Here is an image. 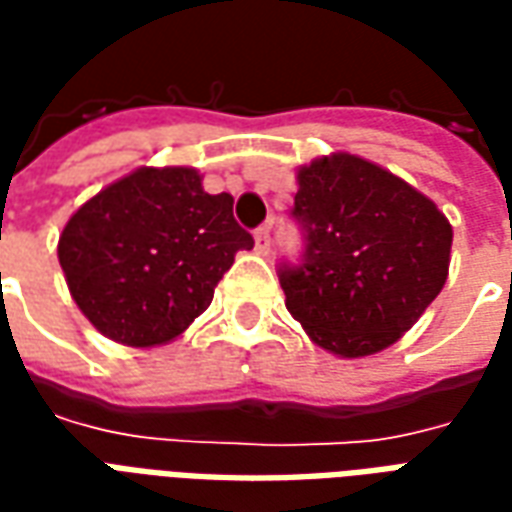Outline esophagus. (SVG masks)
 I'll return each instance as SVG.
<instances>
[{"label":"esophagus","mask_w":512,"mask_h":512,"mask_svg":"<svg viewBox=\"0 0 512 512\" xmlns=\"http://www.w3.org/2000/svg\"><path fill=\"white\" fill-rule=\"evenodd\" d=\"M255 252L257 255H268L271 252V227H260L255 230Z\"/></svg>","instance_id":"esophagus-1"}]
</instances>
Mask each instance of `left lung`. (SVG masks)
<instances>
[{"mask_svg": "<svg viewBox=\"0 0 512 512\" xmlns=\"http://www.w3.org/2000/svg\"><path fill=\"white\" fill-rule=\"evenodd\" d=\"M290 216L304 255L279 263L285 307L332 354L356 359L397 343L447 282V216L373 161L334 153L301 167Z\"/></svg>", "mask_w": 512, "mask_h": 512, "instance_id": "obj_1", "label": "left lung"}]
</instances>
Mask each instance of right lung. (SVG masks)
Returning a JSON list of instances; mask_svg holds the SVG:
<instances>
[{
    "label": "right lung",
    "instance_id": "obj_1",
    "mask_svg": "<svg viewBox=\"0 0 512 512\" xmlns=\"http://www.w3.org/2000/svg\"><path fill=\"white\" fill-rule=\"evenodd\" d=\"M252 246L233 197L208 194L197 169L142 167L73 213L57 255L87 321L115 343L147 348L208 310L235 252Z\"/></svg>",
    "mask_w": 512,
    "mask_h": 512
}]
</instances>
